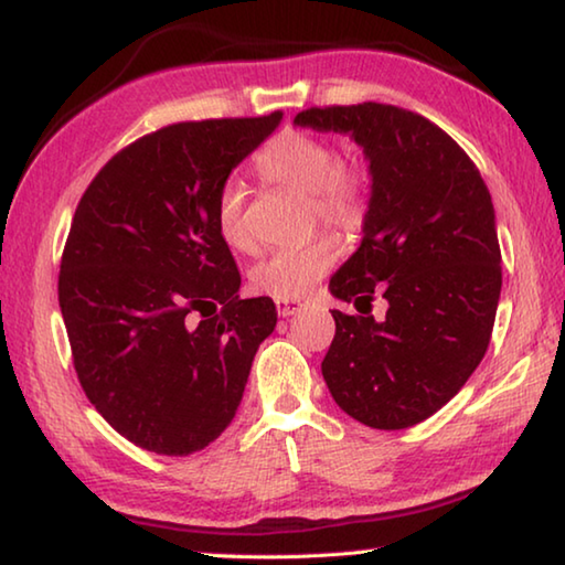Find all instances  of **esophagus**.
<instances>
[{
    "mask_svg": "<svg viewBox=\"0 0 565 565\" xmlns=\"http://www.w3.org/2000/svg\"><path fill=\"white\" fill-rule=\"evenodd\" d=\"M303 309L301 301H286V299H279L276 301V313H279L281 319L286 317H294V313H299Z\"/></svg>",
    "mask_w": 565,
    "mask_h": 565,
    "instance_id": "obj_1",
    "label": "esophagus"
}]
</instances>
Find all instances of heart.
Wrapping results in <instances>:
<instances>
[{"label": "heart", "mask_w": 565, "mask_h": 565, "mask_svg": "<svg viewBox=\"0 0 565 565\" xmlns=\"http://www.w3.org/2000/svg\"><path fill=\"white\" fill-rule=\"evenodd\" d=\"M256 167L276 184L311 196L313 214L323 224L349 234L361 232L366 224L371 206L369 171L351 161H339L337 149L327 139L306 131H284L262 149ZM214 216L218 236L228 246L236 252H248L254 246L244 218V186L238 181H226L218 191ZM339 254L341 246L333 236L279 248L252 269L254 291L271 299H303L333 269Z\"/></svg>", "instance_id": "1"}]
</instances>
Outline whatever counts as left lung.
<instances>
[{
    "label": "left lung",
    "mask_w": 565,
    "mask_h": 565,
    "mask_svg": "<svg viewBox=\"0 0 565 565\" xmlns=\"http://www.w3.org/2000/svg\"><path fill=\"white\" fill-rule=\"evenodd\" d=\"M296 127L349 134L371 174L363 238L329 291L337 321L321 374L351 418L398 431L446 406L489 349L501 296L495 212L481 171L444 129L391 104L311 107ZM381 292L387 317H370Z\"/></svg>",
    "instance_id": "8db88e82"
}]
</instances>
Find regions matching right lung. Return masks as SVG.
<instances>
[{
	"mask_svg": "<svg viewBox=\"0 0 565 565\" xmlns=\"http://www.w3.org/2000/svg\"><path fill=\"white\" fill-rule=\"evenodd\" d=\"M181 121L111 157L76 206L60 266V306L84 394L131 444L202 451L232 424L269 296L238 299L216 199L281 124Z\"/></svg>",
	"mask_w": 565,
	"mask_h": 565,
	"instance_id": "1",
	"label": "right lung"
}]
</instances>
